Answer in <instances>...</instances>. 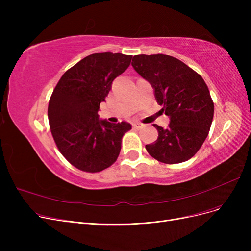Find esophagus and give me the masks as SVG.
I'll use <instances>...</instances> for the list:
<instances>
[{"label": "esophagus", "mask_w": 251, "mask_h": 251, "mask_svg": "<svg viewBox=\"0 0 251 251\" xmlns=\"http://www.w3.org/2000/svg\"><path fill=\"white\" fill-rule=\"evenodd\" d=\"M132 126H133V128H135V130H140L143 126L139 123H134V124H132Z\"/></svg>", "instance_id": "1"}]
</instances>
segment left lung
<instances>
[{
  "instance_id": "1",
  "label": "left lung",
  "mask_w": 251,
  "mask_h": 251,
  "mask_svg": "<svg viewBox=\"0 0 251 251\" xmlns=\"http://www.w3.org/2000/svg\"><path fill=\"white\" fill-rule=\"evenodd\" d=\"M132 66L151 83L157 102L171 119L168 128L154 125L158 138L147 144L148 153L166 164L187 161L202 147L214 117L206 83L192 68L170 55H135Z\"/></svg>"
}]
</instances>
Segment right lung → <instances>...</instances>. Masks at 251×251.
Segmentation results:
<instances>
[{"mask_svg":"<svg viewBox=\"0 0 251 251\" xmlns=\"http://www.w3.org/2000/svg\"><path fill=\"white\" fill-rule=\"evenodd\" d=\"M132 55L94 53L67 70L50 97L48 119L56 147L75 168L88 173L105 170L117 160L123 136L132 128L98 116L112 82L131 64Z\"/></svg>","mask_w":251,"mask_h":251,"instance_id":"1","label":"right lung"}]
</instances>
